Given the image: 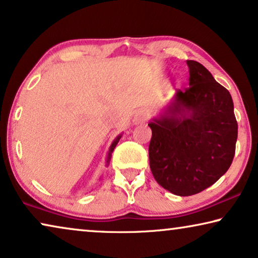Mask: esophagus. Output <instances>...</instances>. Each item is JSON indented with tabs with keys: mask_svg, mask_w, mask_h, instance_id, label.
Listing matches in <instances>:
<instances>
[{
	"mask_svg": "<svg viewBox=\"0 0 258 258\" xmlns=\"http://www.w3.org/2000/svg\"><path fill=\"white\" fill-rule=\"evenodd\" d=\"M147 120V113L145 112V111H138V112L134 114V121L137 122H140V121H145Z\"/></svg>",
	"mask_w": 258,
	"mask_h": 258,
	"instance_id": "obj_1",
	"label": "esophagus"
}]
</instances>
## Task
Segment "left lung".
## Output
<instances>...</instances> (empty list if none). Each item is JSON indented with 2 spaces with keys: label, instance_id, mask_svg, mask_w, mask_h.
Returning a JSON list of instances; mask_svg holds the SVG:
<instances>
[{
  "label": "left lung",
  "instance_id": "left-lung-1",
  "mask_svg": "<svg viewBox=\"0 0 258 258\" xmlns=\"http://www.w3.org/2000/svg\"><path fill=\"white\" fill-rule=\"evenodd\" d=\"M186 64L189 88L176 91L166 111L148 124L154 178L182 197L207 189L228 170L237 139L229 91L202 63L186 60Z\"/></svg>",
  "mask_w": 258,
  "mask_h": 258
}]
</instances>
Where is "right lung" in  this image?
I'll list each match as a JSON object with an SVG mask.
<instances>
[{
	"instance_id": "add662e5",
	"label": "right lung",
	"mask_w": 258,
	"mask_h": 258,
	"mask_svg": "<svg viewBox=\"0 0 258 258\" xmlns=\"http://www.w3.org/2000/svg\"><path fill=\"white\" fill-rule=\"evenodd\" d=\"M120 138H121V134H120V136H118V137L116 138V139L113 140L112 145H111V147H110V151H109V154H107V160H106V163H107V164H109V162H110V159H111V154H112L113 149H114V147H116V146H117L118 141L120 140Z\"/></svg>"
}]
</instances>
